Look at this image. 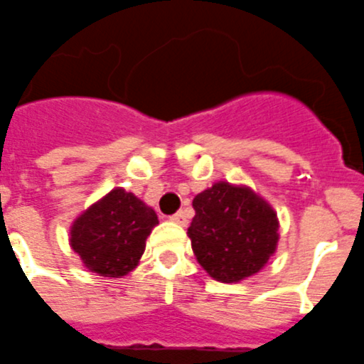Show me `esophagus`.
<instances>
[{"instance_id": "obj_1", "label": "esophagus", "mask_w": 364, "mask_h": 364, "mask_svg": "<svg viewBox=\"0 0 364 364\" xmlns=\"http://www.w3.org/2000/svg\"><path fill=\"white\" fill-rule=\"evenodd\" d=\"M170 220H172L173 223H178V225H181V227H185L186 223H188V216H186L185 210H179V213H176L172 218H170Z\"/></svg>"}]
</instances>
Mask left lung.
<instances>
[{"label": "left lung", "mask_w": 364, "mask_h": 364, "mask_svg": "<svg viewBox=\"0 0 364 364\" xmlns=\"http://www.w3.org/2000/svg\"><path fill=\"white\" fill-rule=\"evenodd\" d=\"M192 251L214 280L240 282L267 264L277 249L278 220L247 186L214 183L192 201Z\"/></svg>", "instance_id": "obj_1"}]
</instances>
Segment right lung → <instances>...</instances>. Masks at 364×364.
Segmentation results:
<instances>
[{"label": "right lung", "mask_w": 364, "mask_h": 364, "mask_svg": "<svg viewBox=\"0 0 364 364\" xmlns=\"http://www.w3.org/2000/svg\"><path fill=\"white\" fill-rule=\"evenodd\" d=\"M157 223L154 208L124 188H113L75 220L69 242L87 269L121 278L139 264Z\"/></svg>", "instance_id": "obj_1"}]
</instances>
